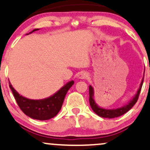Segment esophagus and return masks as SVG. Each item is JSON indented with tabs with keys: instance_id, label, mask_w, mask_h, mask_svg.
<instances>
[{
	"instance_id": "obj_1",
	"label": "esophagus",
	"mask_w": 150,
	"mask_h": 150,
	"mask_svg": "<svg viewBox=\"0 0 150 150\" xmlns=\"http://www.w3.org/2000/svg\"><path fill=\"white\" fill-rule=\"evenodd\" d=\"M88 76H89V74L86 73V72H84V71L81 72V73H79L78 75V77L80 79H86L87 78Z\"/></svg>"
}]
</instances>
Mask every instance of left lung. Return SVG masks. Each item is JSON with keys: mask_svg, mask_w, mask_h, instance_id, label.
<instances>
[{"mask_svg": "<svg viewBox=\"0 0 150 150\" xmlns=\"http://www.w3.org/2000/svg\"><path fill=\"white\" fill-rule=\"evenodd\" d=\"M144 80V75L142 77L141 83H140V86H139L138 91L134 96L133 97L130 101L128 103L127 105H124L122 106L120 108H115V109H107V108H103L100 107L98 105V104L96 103L94 100V91H93V88L92 86H89V103L91 105V108H92L93 111L94 112L96 115H98V116L103 117V118H115V117H118L121 116V115L125 114L126 112H127L129 110H131L133 108V106L136 104V103L138 100L139 94H140V90H141L142 83H143Z\"/></svg>", "mask_w": 150, "mask_h": 150, "instance_id": "left-lung-1", "label": "left lung"}]
</instances>
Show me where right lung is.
Segmentation results:
<instances>
[{
    "label": "right lung",
    "mask_w": 150,
    "mask_h": 150,
    "mask_svg": "<svg viewBox=\"0 0 150 150\" xmlns=\"http://www.w3.org/2000/svg\"><path fill=\"white\" fill-rule=\"evenodd\" d=\"M38 30L39 28H35L26 35ZM73 84V80L70 81L51 96L40 100H33L23 97L14 89L10 82H9V86L18 105L25 115L34 120L44 121L53 118L59 113L62 107L65 96Z\"/></svg>",
    "instance_id": "right-lung-1"
}]
</instances>
